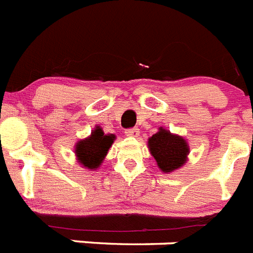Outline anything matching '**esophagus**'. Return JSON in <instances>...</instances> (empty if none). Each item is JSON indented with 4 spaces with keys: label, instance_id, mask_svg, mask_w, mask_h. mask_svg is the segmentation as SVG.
<instances>
[{
    "label": "esophagus",
    "instance_id": "obj_1",
    "mask_svg": "<svg viewBox=\"0 0 253 253\" xmlns=\"http://www.w3.org/2000/svg\"><path fill=\"white\" fill-rule=\"evenodd\" d=\"M138 134H139V129L137 128H130L125 130V135L126 137H138Z\"/></svg>",
    "mask_w": 253,
    "mask_h": 253
}]
</instances>
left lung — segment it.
Wrapping results in <instances>:
<instances>
[{
	"label": "left lung",
	"instance_id": "obj_1",
	"mask_svg": "<svg viewBox=\"0 0 253 253\" xmlns=\"http://www.w3.org/2000/svg\"><path fill=\"white\" fill-rule=\"evenodd\" d=\"M148 148L160 170L168 174L182 168L188 160L189 146L187 141L164 128H159L156 134L148 139Z\"/></svg>",
	"mask_w": 253,
	"mask_h": 253
}]
</instances>
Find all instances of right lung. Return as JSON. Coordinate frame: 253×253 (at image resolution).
Returning <instances> with one entry per match:
<instances>
[{
    "mask_svg": "<svg viewBox=\"0 0 253 253\" xmlns=\"http://www.w3.org/2000/svg\"><path fill=\"white\" fill-rule=\"evenodd\" d=\"M114 141L115 135L105 134L100 126H96L89 137L84 138L75 144L78 163L85 169L96 170L102 164Z\"/></svg>",
    "mask_w": 253,
    "mask_h": 253,
    "instance_id": "1",
    "label": "right lung"
}]
</instances>
